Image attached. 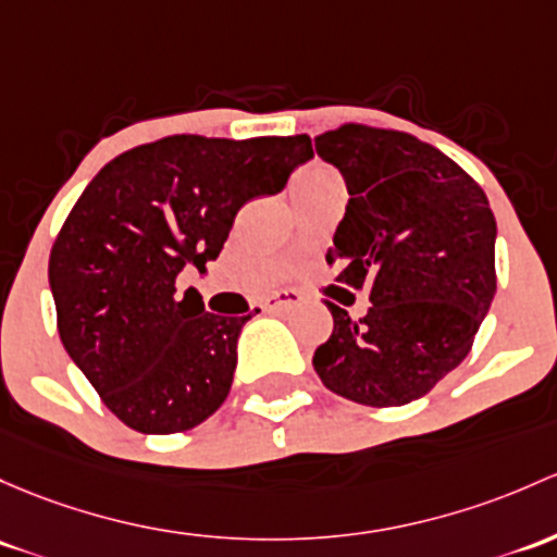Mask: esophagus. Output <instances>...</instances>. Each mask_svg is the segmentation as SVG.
I'll use <instances>...</instances> for the list:
<instances>
[{"instance_id":"esophagus-1","label":"esophagus","mask_w":557,"mask_h":557,"mask_svg":"<svg viewBox=\"0 0 557 557\" xmlns=\"http://www.w3.org/2000/svg\"><path fill=\"white\" fill-rule=\"evenodd\" d=\"M298 301H301V294H298L296 288L274 290V294H269L267 298H263V309H267V312H283V309L296 307Z\"/></svg>"}]
</instances>
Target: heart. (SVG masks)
Masks as SVG:
<instances>
[{
    "label": "heart",
    "instance_id": "obj_1",
    "mask_svg": "<svg viewBox=\"0 0 557 557\" xmlns=\"http://www.w3.org/2000/svg\"><path fill=\"white\" fill-rule=\"evenodd\" d=\"M320 184H338V178L327 168H307L304 173H298L296 178V191L307 189V186H320Z\"/></svg>",
    "mask_w": 557,
    "mask_h": 557
}]
</instances>
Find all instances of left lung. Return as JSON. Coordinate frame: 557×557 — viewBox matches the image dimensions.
I'll list each match as a JSON object with an SVG mask.
<instances>
[{
    "label": "left lung",
    "mask_w": 557,
    "mask_h": 557,
    "mask_svg": "<svg viewBox=\"0 0 557 557\" xmlns=\"http://www.w3.org/2000/svg\"><path fill=\"white\" fill-rule=\"evenodd\" d=\"M314 149L347 181L349 202L325 261L368 288L352 320L325 301L333 333L312 357L320 382L360 406L419 400L467 355L496 294V221L485 191L411 133L342 125Z\"/></svg>",
    "instance_id": "left-lung-1"
}]
</instances>
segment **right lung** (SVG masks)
<instances>
[{
  "mask_svg": "<svg viewBox=\"0 0 557 557\" xmlns=\"http://www.w3.org/2000/svg\"><path fill=\"white\" fill-rule=\"evenodd\" d=\"M307 160V136H168L114 157L87 184L47 274L63 347L116 419L173 435L219 411L253 312H205L175 277L189 263L205 272L237 210L277 195Z\"/></svg>",
  "mask_w": 557,
  "mask_h": 557,
  "instance_id": "obj_1",
  "label": "right lung"
}]
</instances>
